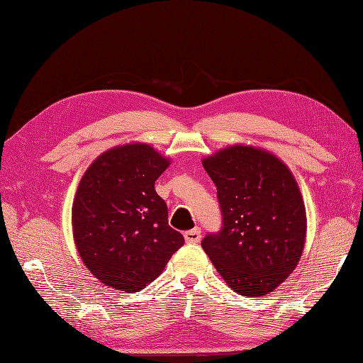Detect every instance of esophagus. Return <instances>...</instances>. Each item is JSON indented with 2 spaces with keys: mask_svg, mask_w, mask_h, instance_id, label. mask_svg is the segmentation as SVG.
<instances>
[{
  "mask_svg": "<svg viewBox=\"0 0 363 363\" xmlns=\"http://www.w3.org/2000/svg\"><path fill=\"white\" fill-rule=\"evenodd\" d=\"M184 240H186V242H192V244L200 242V240H201V230L199 228H195L192 230L184 232Z\"/></svg>",
  "mask_w": 363,
  "mask_h": 363,
  "instance_id": "esophagus-1",
  "label": "esophagus"
}]
</instances>
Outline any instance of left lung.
<instances>
[{
    "instance_id": "1",
    "label": "left lung",
    "mask_w": 363,
    "mask_h": 363,
    "mask_svg": "<svg viewBox=\"0 0 363 363\" xmlns=\"http://www.w3.org/2000/svg\"><path fill=\"white\" fill-rule=\"evenodd\" d=\"M217 186L223 229L201 247L228 286L244 296H264L296 269L307 235V215L289 166L252 145L226 146L201 160Z\"/></svg>"
}]
</instances>
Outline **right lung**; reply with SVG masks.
<instances>
[{
	"label": "right lung",
	"instance_id": "obj_1",
	"mask_svg": "<svg viewBox=\"0 0 363 363\" xmlns=\"http://www.w3.org/2000/svg\"><path fill=\"white\" fill-rule=\"evenodd\" d=\"M169 163L154 146L133 142L102 152L82 175L72 208L73 238L85 267L105 286L142 290L183 246L154 189Z\"/></svg>",
	"mask_w": 363,
	"mask_h": 363
}]
</instances>
